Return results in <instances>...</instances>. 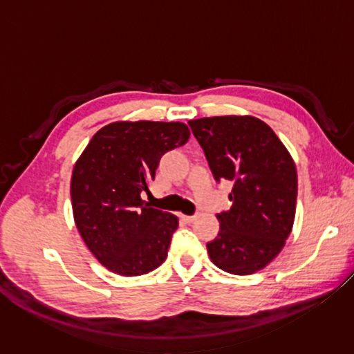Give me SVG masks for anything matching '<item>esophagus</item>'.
I'll use <instances>...</instances> for the list:
<instances>
[{
	"instance_id": "obj_1",
	"label": "esophagus",
	"mask_w": 354,
	"mask_h": 354,
	"mask_svg": "<svg viewBox=\"0 0 354 354\" xmlns=\"http://www.w3.org/2000/svg\"><path fill=\"white\" fill-rule=\"evenodd\" d=\"M196 218V215H181V220H184V221H187V223H192V221H194Z\"/></svg>"
}]
</instances>
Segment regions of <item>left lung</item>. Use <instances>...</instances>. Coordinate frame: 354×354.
<instances>
[{"label":"left lung","mask_w":354,"mask_h":354,"mask_svg":"<svg viewBox=\"0 0 354 354\" xmlns=\"http://www.w3.org/2000/svg\"><path fill=\"white\" fill-rule=\"evenodd\" d=\"M217 181L232 183L230 211L207 243L211 261L232 274H251L279 254L297 207V169L290 153L262 120L225 115L190 120Z\"/></svg>","instance_id":"8db88e82"}]
</instances>
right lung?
<instances>
[{
	"label": "right lung",
	"mask_w": 354,
	"mask_h": 354,
	"mask_svg": "<svg viewBox=\"0 0 354 354\" xmlns=\"http://www.w3.org/2000/svg\"><path fill=\"white\" fill-rule=\"evenodd\" d=\"M189 137L179 122H115L101 128L76 160L70 184L75 223L107 270L139 277L167 259L178 217L140 195L160 158Z\"/></svg>",
	"instance_id": "right-lung-1"
}]
</instances>
